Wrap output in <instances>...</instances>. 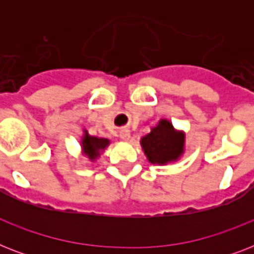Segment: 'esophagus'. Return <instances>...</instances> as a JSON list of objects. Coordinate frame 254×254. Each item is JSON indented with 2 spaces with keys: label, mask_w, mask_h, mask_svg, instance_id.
Returning <instances> with one entry per match:
<instances>
[{
  "label": "esophagus",
  "mask_w": 254,
  "mask_h": 254,
  "mask_svg": "<svg viewBox=\"0 0 254 254\" xmlns=\"http://www.w3.org/2000/svg\"><path fill=\"white\" fill-rule=\"evenodd\" d=\"M120 137H121L124 141H129V139H130V130H129V129H123V130H120Z\"/></svg>",
  "instance_id": "34e87169"
}]
</instances>
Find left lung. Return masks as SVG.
Segmentation results:
<instances>
[{"label": "left lung", "instance_id": "left-lung-1", "mask_svg": "<svg viewBox=\"0 0 254 254\" xmlns=\"http://www.w3.org/2000/svg\"><path fill=\"white\" fill-rule=\"evenodd\" d=\"M186 133L178 130L167 119H161L158 124L141 138L139 143L147 161L153 165H167L177 162L185 154Z\"/></svg>", "mask_w": 254, "mask_h": 254}]
</instances>
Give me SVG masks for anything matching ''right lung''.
Returning <instances> with one entry per match:
<instances>
[{
	"label": "right lung",
	"mask_w": 254,
	"mask_h": 254,
	"mask_svg": "<svg viewBox=\"0 0 254 254\" xmlns=\"http://www.w3.org/2000/svg\"><path fill=\"white\" fill-rule=\"evenodd\" d=\"M111 141L108 138H99L89 135L87 129H83V135L80 139V146L83 150V154L87 155L88 159L95 162L96 159H99L104 150L109 146Z\"/></svg>",
	"instance_id": "right-lung-1"
}]
</instances>
